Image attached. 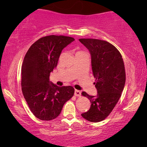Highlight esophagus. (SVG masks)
Here are the masks:
<instances>
[{"instance_id":"34e87169","label":"esophagus","mask_w":147,"mask_h":147,"mask_svg":"<svg viewBox=\"0 0 147 147\" xmlns=\"http://www.w3.org/2000/svg\"><path fill=\"white\" fill-rule=\"evenodd\" d=\"M74 95L76 96H81V91H80V90H76L75 92H74Z\"/></svg>"}]
</instances>
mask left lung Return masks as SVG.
Segmentation results:
<instances>
[{"mask_svg":"<svg viewBox=\"0 0 147 147\" xmlns=\"http://www.w3.org/2000/svg\"><path fill=\"white\" fill-rule=\"evenodd\" d=\"M89 50L92 68L97 89V95L82 93L90 100L88 111L82 113L84 118L90 122L104 120L115 107L124 90L126 81L124 64L119 51L111 43L96 39H80Z\"/></svg>","mask_w":147,"mask_h":147,"instance_id":"8db88e82","label":"left lung"}]
</instances>
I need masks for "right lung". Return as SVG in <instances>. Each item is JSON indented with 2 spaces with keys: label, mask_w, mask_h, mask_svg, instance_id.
<instances>
[{
  "label": "right lung",
  "mask_w": 147,
  "mask_h": 147,
  "mask_svg": "<svg viewBox=\"0 0 147 147\" xmlns=\"http://www.w3.org/2000/svg\"><path fill=\"white\" fill-rule=\"evenodd\" d=\"M73 37L49 35L40 38L28 50L21 68V87L24 98L34 115L42 120H51L61 113L64 104L72 98V86H59L49 81L57 67L61 51Z\"/></svg>",
  "instance_id": "1"
}]
</instances>
